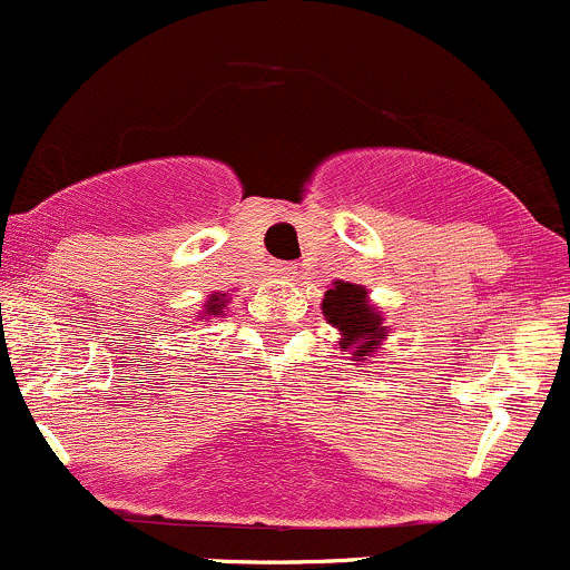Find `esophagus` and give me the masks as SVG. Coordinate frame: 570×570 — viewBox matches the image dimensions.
Listing matches in <instances>:
<instances>
[{
  "label": "esophagus",
  "mask_w": 570,
  "mask_h": 570,
  "mask_svg": "<svg viewBox=\"0 0 570 570\" xmlns=\"http://www.w3.org/2000/svg\"><path fill=\"white\" fill-rule=\"evenodd\" d=\"M276 273H278V276H292L294 265H292V263H278V265H276Z\"/></svg>",
  "instance_id": "esophagus-1"
}]
</instances>
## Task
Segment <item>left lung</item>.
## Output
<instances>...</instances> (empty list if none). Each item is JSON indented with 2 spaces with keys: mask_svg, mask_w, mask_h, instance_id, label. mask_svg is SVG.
<instances>
[{
  "mask_svg": "<svg viewBox=\"0 0 570 570\" xmlns=\"http://www.w3.org/2000/svg\"><path fill=\"white\" fill-rule=\"evenodd\" d=\"M322 311L326 322L340 330V348H356L353 356H370L372 345L385 337L381 316L367 305V292L362 286L337 281L335 289L324 294Z\"/></svg>",
  "mask_w": 570,
  "mask_h": 570,
  "instance_id": "1",
  "label": "left lung"
}]
</instances>
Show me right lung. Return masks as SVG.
<instances>
[{
    "instance_id": "add662e5",
    "label": "right lung",
    "mask_w": 570,
    "mask_h": 570,
    "mask_svg": "<svg viewBox=\"0 0 570 570\" xmlns=\"http://www.w3.org/2000/svg\"><path fill=\"white\" fill-rule=\"evenodd\" d=\"M222 305H225V303H222V299L217 297V294H214V297L208 299L206 313H208V316H219V313H222Z\"/></svg>"
}]
</instances>
